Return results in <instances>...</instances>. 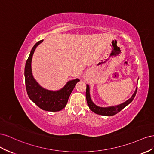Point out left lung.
<instances>
[{
    "instance_id": "1",
    "label": "left lung",
    "mask_w": 154,
    "mask_h": 154,
    "mask_svg": "<svg viewBox=\"0 0 154 154\" xmlns=\"http://www.w3.org/2000/svg\"><path fill=\"white\" fill-rule=\"evenodd\" d=\"M137 87L136 88L135 91H134L132 96H131L128 100H127L126 101H125L123 103L119 104L117 106H114L99 107L98 106H97V105H95L91 100L90 97V86L88 85H86V97L87 104L88 105L89 108L91 109V110L92 112H94V113L98 114V115L105 116H114L118 112H119L121 110H122V109L125 107H126L127 105L129 104L131 101H132L136 95V93H137Z\"/></svg>"
}]
</instances>
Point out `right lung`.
Returning a JSON list of instances; mask_svg holds the SVG:
<instances>
[{
	"label": "right lung",
	"instance_id": "1",
	"mask_svg": "<svg viewBox=\"0 0 154 154\" xmlns=\"http://www.w3.org/2000/svg\"><path fill=\"white\" fill-rule=\"evenodd\" d=\"M42 41H39L33 46L26 60L24 69L26 88L29 98L41 109L48 112H58L66 106L70 94L80 80L76 79L69 81L62 89L57 91L48 90L38 85L32 75V60L37 46Z\"/></svg>",
	"mask_w": 154,
	"mask_h": 154
}]
</instances>
